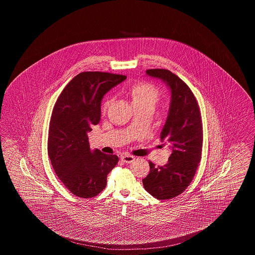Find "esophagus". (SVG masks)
I'll list each match as a JSON object with an SVG mask.
<instances>
[{"instance_id": "esophagus-1", "label": "esophagus", "mask_w": 255, "mask_h": 255, "mask_svg": "<svg viewBox=\"0 0 255 255\" xmlns=\"http://www.w3.org/2000/svg\"><path fill=\"white\" fill-rule=\"evenodd\" d=\"M121 158H122V161L125 163H131L135 159V157H133L132 155H124Z\"/></svg>"}]
</instances>
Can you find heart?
<instances>
[{
    "label": "heart",
    "instance_id": "heart-1",
    "mask_svg": "<svg viewBox=\"0 0 255 255\" xmlns=\"http://www.w3.org/2000/svg\"><path fill=\"white\" fill-rule=\"evenodd\" d=\"M133 107H155L159 100V91L158 88L149 82H139L133 84L130 91ZM111 104V99H106L101 106V110L105 112Z\"/></svg>",
    "mask_w": 255,
    "mask_h": 255
}]
</instances>
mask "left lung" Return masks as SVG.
I'll return each instance as SVG.
<instances>
[{
    "instance_id": "left-lung-1",
    "label": "left lung",
    "mask_w": 255,
    "mask_h": 255,
    "mask_svg": "<svg viewBox=\"0 0 255 255\" xmlns=\"http://www.w3.org/2000/svg\"><path fill=\"white\" fill-rule=\"evenodd\" d=\"M149 76L164 81L171 90V103L161 141L169 143L172 154L163 166L149 162L150 173L142 180L146 191L158 200L182 194L192 182L202 158L203 123L198 101L190 88L176 74L151 69Z\"/></svg>"
}]
</instances>
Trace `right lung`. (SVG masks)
Wrapping results in <instances>:
<instances>
[{
  "instance_id": "right-lung-1",
  "label": "right lung",
  "mask_w": 255,
  "mask_h": 255,
  "mask_svg": "<svg viewBox=\"0 0 255 255\" xmlns=\"http://www.w3.org/2000/svg\"><path fill=\"white\" fill-rule=\"evenodd\" d=\"M125 79L122 74L80 73L54 104L48 138L49 159L61 182L77 197L99 194L106 187L107 175L119 162L116 155L91 151L87 133L100 121L104 95Z\"/></svg>"
}]
</instances>
